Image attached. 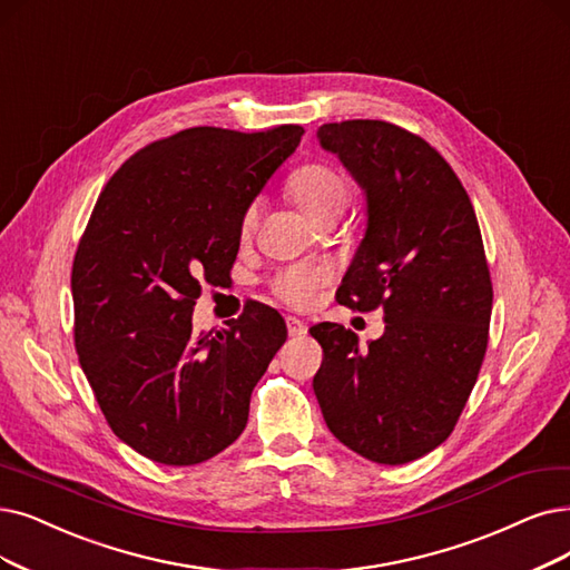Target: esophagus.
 <instances>
[{
    "mask_svg": "<svg viewBox=\"0 0 570 570\" xmlns=\"http://www.w3.org/2000/svg\"><path fill=\"white\" fill-rule=\"evenodd\" d=\"M285 325H287V334L289 336H304L306 334V325L299 321V317L287 315L285 317Z\"/></svg>",
    "mask_w": 570,
    "mask_h": 570,
    "instance_id": "obj_1",
    "label": "esophagus"
}]
</instances>
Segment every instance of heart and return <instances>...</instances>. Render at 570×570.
Instances as JSON below:
<instances>
[{"mask_svg": "<svg viewBox=\"0 0 570 570\" xmlns=\"http://www.w3.org/2000/svg\"><path fill=\"white\" fill-rule=\"evenodd\" d=\"M287 189L297 206L313 219L336 217L348 203V181L336 168L327 164H306L292 173ZM257 222V206L253 203L243 215L245 229H253ZM332 281V268L325 262H299L283 268L273 278V289L289 306L306 308L315 302L317 289Z\"/></svg>", "mask_w": 570, "mask_h": 570, "instance_id": "1", "label": "heart"}]
</instances>
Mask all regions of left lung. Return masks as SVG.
Here are the masks:
<instances>
[{
  "instance_id": "8db88e82",
  "label": "left lung",
  "mask_w": 570,
  "mask_h": 570,
  "mask_svg": "<svg viewBox=\"0 0 570 570\" xmlns=\"http://www.w3.org/2000/svg\"><path fill=\"white\" fill-rule=\"evenodd\" d=\"M317 140L367 200V229L336 289L353 311H383L360 348L336 323L313 379L332 435L360 456L402 465L440 446L474 389L489 344L493 287L461 179L419 135L389 121L323 124Z\"/></svg>"
}]
</instances>
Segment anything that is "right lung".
Returning <instances> with one entry per match:
<instances>
[{
    "label": "right lung",
    "instance_id": "add662e5",
    "mask_svg": "<svg viewBox=\"0 0 570 570\" xmlns=\"http://www.w3.org/2000/svg\"><path fill=\"white\" fill-rule=\"evenodd\" d=\"M302 135L179 130L130 156L96 203L72 266L75 346L114 435L149 461L196 465L245 430L285 321L255 302L196 334L191 313L203 283L229 278L245 210Z\"/></svg>",
    "mask_w": 570,
    "mask_h": 570
}]
</instances>
